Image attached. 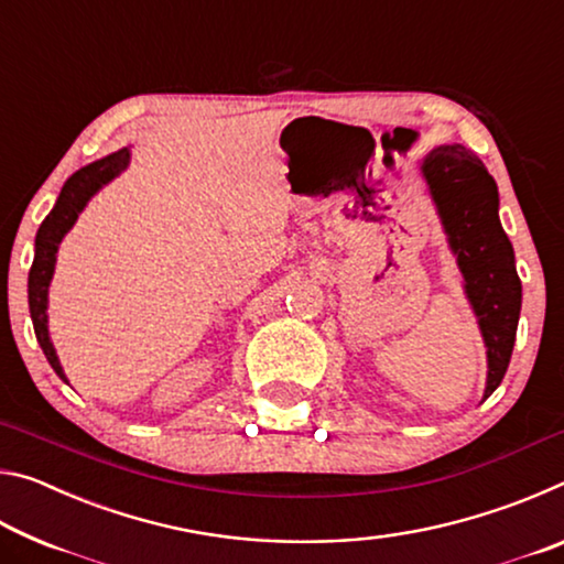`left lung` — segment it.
Here are the masks:
<instances>
[{
	"label": "left lung",
	"instance_id": "8db88e82",
	"mask_svg": "<svg viewBox=\"0 0 564 564\" xmlns=\"http://www.w3.org/2000/svg\"><path fill=\"white\" fill-rule=\"evenodd\" d=\"M423 176L488 346V398L508 373L522 305L512 243L498 218V186L482 161L460 144L435 149L423 161Z\"/></svg>",
	"mask_w": 564,
	"mask_h": 564
}]
</instances>
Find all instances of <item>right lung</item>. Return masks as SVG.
<instances>
[{
	"mask_svg": "<svg viewBox=\"0 0 564 564\" xmlns=\"http://www.w3.org/2000/svg\"><path fill=\"white\" fill-rule=\"evenodd\" d=\"M127 164H129V149H121L76 171L74 176L66 178L62 194L56 198V206L42 221L40 231H36L34 263L30 269V313H32L36 340H40L46 360H50V366L56 370V376L64 380L66 376L59 366V358H56L54 352L50 330H46V291H50V281L54 273L56 251H59V241L74 226L76 216L82 214V208L87 206L89 198L97 194L104 184H109L113 176H119L121 171L127 169Z\"/></svg>",
	"mask_w": 564,
	"mask_h": 564,
	"instance_id": "right-lung-1",
	"label": "right lung"
}]
</instances>
